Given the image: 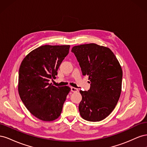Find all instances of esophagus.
I'll list each match as a JSON object with an SVG mask.
<instances>
[{
    "instance_id": "1",
    "label": "esophagus",
    "mask_w": 147,
    "mask_h": 147,
    "mask_svg": "<svg viewBox=\"0 0 147 147\" xmlns=\"http://www.w3.org/2000/svg\"><path fill=\"white\" fill-rule=\"evenodd\" d=\"M70 90H71V91L72 92H77L78 90V89L77 88H74V87H71V88H70Z\"/></svg>"
}]
</instances>
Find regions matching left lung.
Returning a JSON list of instances; mask_svg holds the SVG:
<instances>
[{
    "label": "left lung",
    "mask_w": 147,
    "mask_h": 147,
    "mask_svg": "<svg viewBox=\"0 0 147 147\" xmlns=\"http://www.w3.org/2000/svg\"><path fill=\"white\" fill-rule=\"evenodd\" d=\"M82 74L89 77L90 88L80 91L81 117L89 121H100L112 113L121 92L123 71L110 48L95 43L75 46L72 49Z\"/></svg>",
    "instance_id": "8db88e82"
}]
</instances>
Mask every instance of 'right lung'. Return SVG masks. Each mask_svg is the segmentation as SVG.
<instances>
[{
    "mask_svg": "<svg viewBox=\"0 0 147 147\" xmlns=\"http://www.w3.org/2000/svg\"><path fill=\"white\" fill-rule=\"evenodd\" d=\"M70 45H43L35 49L22 61L19 69L18 92L26 107L34 117L45 121L58 118L69 86L56 87L49 81L69 52Z\"/></svg>",
    "mask_w": 147,
    "mask_h": 147,
    "instance_id": "right-lung-1",
    "label": "right lung"
}]
</instances>
